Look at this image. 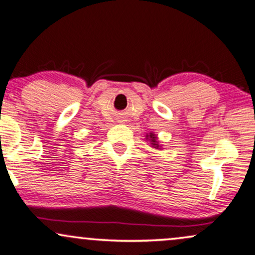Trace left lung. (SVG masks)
<instances>
[{"label": "left lung", "instance_id": "8db88e82", "mask_svg": "<svg viewBox=\"0 0 255 255\" xmlns=\"http://www.w3.org/2000/svg\"><path fill=\"white\" fill-rule=\"evenodd\" d=\"M149 137H151V139H152V142H155V136L153 135V134H151V135H149ZM152 145H154V146L158 147L157 143H152Z\"/></svg>", "mask_w": 255, "mask_h": 255}]
</instances>
